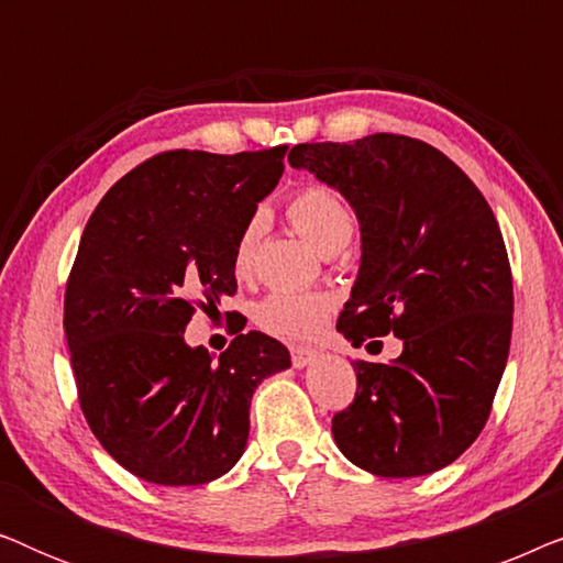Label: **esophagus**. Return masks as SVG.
Here are the masks:
<instances>
[{"instance_id": "34e87169", "label": "esophagus", "mask_w": 563, "mask_h": 563, "mask_svg": "<svg viewBox=\"0 0 563 563\" xmlns=\"http://www.w3.org/2000/svg\"><path fill=\"white\" fill-rule=\"evenodd\" d=\"M318 358H320V353L312 351V349H291V364H295V368L310 366Z\"/></svg>"}]
</instances>
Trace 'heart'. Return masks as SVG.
<instances>
[{
	"instance_id": "1",
	"label": "heart",
	"mask_w": 563,
	"mask_h": 563,
	"mask_svg": "<svg viewBox=\"0 0 563 563\" xmlns=\"http://www.w3.org/2000/svg\"><path fill=\"white\" fill-rule=\"evenodd\" d=\"M287 218L314 249L325 256H333L351 241L353 214L349 205L335 191L320 184H310L295 191L287 205ZM264 230V214H253L245 222L235 241L233 268L238 276H245L256 256V243ZM330 302L328 297L312 291H272L256 307V322L261 330L284 341H307L325 325Z\"/></svg>"
}]
</instances>
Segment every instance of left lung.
<instances>
[{"label": "left lung", "instance_id": "left-lung-1", "mask_svg": "<svg viewBox=\"0 0 563 563\" xmlns=\"http://www.w3.org/2000/svg\"><path fill=\"white\" fill-rule=\"evenodd\" d=\"M291 168L351 205L361 261L338 330L353 345L397 335L389 364L356 361L335 445L384 479L426 476L482 433L512 335V276L495 212L433 145L405 135L302 143Z\"/></svg>", "mask_w": 563, "mask_h": 563}]
</instances>
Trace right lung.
I'll list each match as a JSON object with an SVG mask.
<instances>
[{"label":"right lung","mask_w":563,"mask_h":563,"mask_svg":"<svg viewBox=\"0 0 563 563\" xmlns=\"http://www.w3.org/2000/svg\"><path fill=\"white\" fill-rule=\"evenodd\" d=\"M287 145L172 151L122 176L84 228L64 330L91 433L130 474L197 487L249 443L253 391L291 366L258 330L214 358L184 338L195 305L235 295L233 251L284 172Z\"/></svg>","instance_id":"right-lung-1"}]
</instances>
